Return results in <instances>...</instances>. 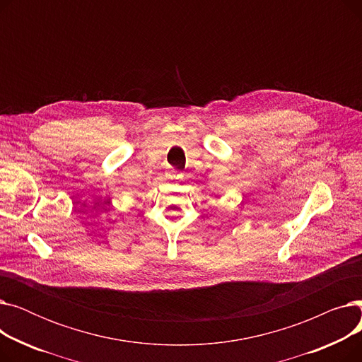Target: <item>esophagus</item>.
Returning <instances> with one entry per match:
<instances>
[{
  "label": "esophagus",
  "mask_w": 362,
  "mask_h": 362,
  "mask_svg": "<svg viewBox=\"0 0 362 362\" xmlns=\"http://www.w3.org/2000/svg\"><path fill=\"white\" fill-rule=\"evenodd\" d=\"M167 177L168 179H182V171L175 170V168H170L167 171Z\"/></svg>",
  "instance_id": "1"
}]
</instances>
